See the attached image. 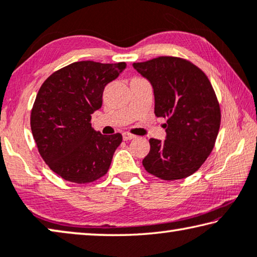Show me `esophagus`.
Returning <instances> with one entry per match:
<instances>
[{"mask_svg":"<svg viewBox=\"0 0 257 257\" xmlns=\"http://www.w3.org/2000/svg\"><path fill=\"white\" fill-rule=\"evenodd\" d=\"M122 137H123V141H130L135 139V135H133V134H129V133H123L122 134Z\"/></svg>","mask_w":257,"mask_h":257,"instance_id":"obj_1","label":"esophagus"}]
</instances>
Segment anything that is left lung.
<instances>
[{
    "label": "left lung",
    "mask_w": 257,
    "mask_h": 257,
    "mask_svg": "<svg viewBox=\"0 0 257 257\" xmlns=\"http://www.w3.org/2000/svg\"><path fill=\"white\" fill-rule=\"evenodd\" d=\"M133 66L150 80L156 116L167 118L166 140L149 141L145 171L167 181L189 177L211 153L220 127L219 102L208 76L190 61L175 56Z\"/></svg>",
    "instance_id": "left-lung-1"
}]
</instances>
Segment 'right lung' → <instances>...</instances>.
I'll return each mask as SVG.
<instances>
[{
    "label": "right lung",
    "mask_w": 257,
    "mask_h": 257,
    "mask_svg": "<svg viewBox=\"0 0 257 257\" xmlns=\"http://www.w3.org/2000/svg\"><path fill=\"white\" fill-rule=\"evenodd\" d=\"M124 68V62L79 61L53 72L40 86L31 130L45 163L67 181L90 183L108 171L122 135L97 133L91 115L102 105L105 86Z\"/></svg>",
    "instance_id": "obj_1"
}]
</instances>
